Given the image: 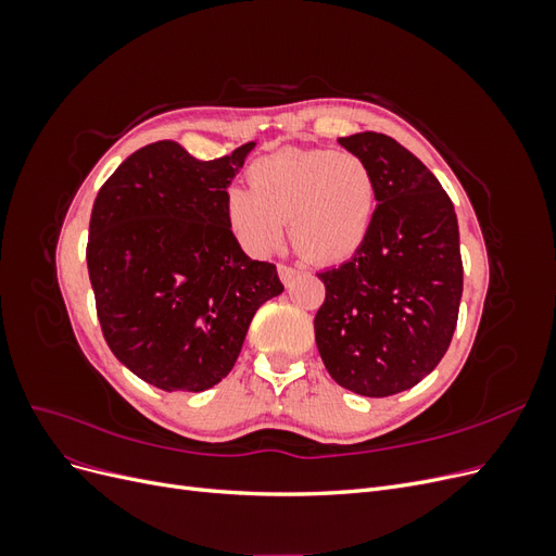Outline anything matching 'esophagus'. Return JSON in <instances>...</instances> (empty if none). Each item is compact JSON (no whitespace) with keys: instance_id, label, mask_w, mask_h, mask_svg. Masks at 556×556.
I'll return each mask as SVG.
<instances>
[{"instance_id":"esophagus-1","label":"esophagus","mask_w":556,"mask_h":556,"mask_svg":"<svg viewBox=\"0 0 556 556\" xmlns=\"http://www.w3.org/2000/svg\"><path fill=\"white\" fill-rule=\"evenodd\" d=\"M278 276H280V280H282V282L288 285V288H290V285L296 280L299 271H296L294 266H288V264H278Z\"/></svg>"}]
</instances>
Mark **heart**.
<instances>
[{
  "instance_id": "b5f03b06",
  "label": "heart",
  "mask_w": 556,
  "mask_h": 556,
  "mask_svg": "<svg viewBox=\"0 0 556 556\" xmlns=\"http://www.w3.org/2000/svg\"><path fill=\"white\" fill-rule=\"evenodd\" d=\"M248 188L225 199L227 225L252 255H268L290 223L294 248L315 264H339L364 245L376 217V182L350 150L285 148L252 162Z\"/></svg>"
}]
</instances>
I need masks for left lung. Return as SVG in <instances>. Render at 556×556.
Returning a JSON list of instances; mask_svg holds the SVG:
<instances>
[{"mask_svg":"<svg viewBox=\"0 0 556 556\" xmlns=\"http://www.w3.org/2000/svg\"><path fill=\"white\" fill-rule=\"evenodd\" d=\"M376 182L364 245L317 274L315 343L329 376L362 396H392L429 376L450 348L464 288L457 213L410 150L378 131L339 139Z\"/></svg>","mask_w":556,"mask_h":556,"instance_id":"left-lung-1","label":"left lung"}]
</instances>
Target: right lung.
I'll list each match as a JSON object with an SVG mask.
<instances>
[{"mask_svg":"<svg viewBox=\"0 0 556 556\" xmlns=\"http://www.w3.org/2000/svg\"><path fill=\"white\" fill-rule=\"evenodd\" d=\"M252 148L201 162L176 141L150 143L94 199L86 257L99 325L117 362L164 392L220 382L257 308L285 290L227 225V188Z\"/></svg>","mask_w":556,"mask_h":556,"instance_id":"right-lung-1","label":"right lung"}]
</instances>
